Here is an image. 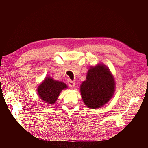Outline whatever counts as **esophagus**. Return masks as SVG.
I'll use <instances>...</instances> for the list:
<instances>
[{"label":"esophagus","mask_w":148,"mask_h":148,"mask_svg":"<svg viewBox=\"0 0 148 148\" xmlns=\"http://www.w3.org/2000/svg\"><path fill=\"white\" fill-rule=\"evenodd\" d=\"M67 84L69 85V86L70 88H73L75 87V84L74 82H73V81L70 80V79H69L67 81Z\"/></svg>","instance_id":"obj_1"}]
</instances>
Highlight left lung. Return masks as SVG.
I'll return each instance as SVG.
<instances>
[{
    "mask_svg": "<svg viewBox=\"0 0 148 148\" xmlns=\"http://www.w3.org/2000/svg\"><path fill=\"white\" fill-rule=\"evenodd\" d=\"M114 90V77L109 69L101 63L89 69L86 80L80 86L84 104L92 109L106 104L112 97Z\"/></svg>",
    "mask_w": 148,
    "mask_h": 148,
    "instance_id": "left-lung-1",
    "label": "left lung"
}]
</instances>
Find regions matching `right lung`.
<instances>
[{
  "instance_id": "right-lung-1",
  "label": "right lung",
  "mask_w": 148,
  "mask_h": 148,
  "mask_svg": "<svg viewBox=\"0 0 148 148\" xmlns=\"http://www.w3.org/2000/svg\"><path fill=\"white\" fill-rule=\"evenodd\" d=\"M67 88V86L62 82L54 80L46 77L38 87V95L44 102L49 104H55L62 90Z\"/></svg>"
}]
</instances>
